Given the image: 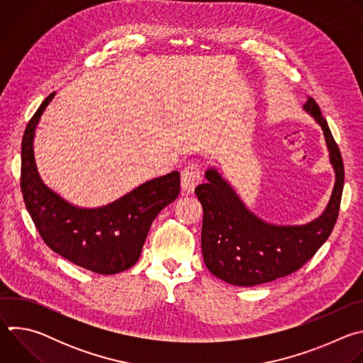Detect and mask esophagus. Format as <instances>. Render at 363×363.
<instances>
[{
    "label": "esophagus",
    "instance_id": "1",
    "mask_svg": "<svg viewBox=\"0 0 363 363\" xmlns=\"http://www.w3.org/2000/svg\"><path fill=\"white\" fill-rule=\"evenodd\" d=\"M201 181V169L196 165H189L181 172V186L185 194L194 192L195 186Z\"/></svg>",
    "mask_w": 363,
    "mask_h": 363
}]
</instances>
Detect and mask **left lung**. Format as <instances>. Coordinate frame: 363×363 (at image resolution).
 Masks as SVG:
<instances>
[{"mask_svg":"<svg viewBox=\"0 0 363 363\" xmlns=\"http://www.w3.org/2000/svg\"><path fill=\"white\" fill-rule=\"evenodd\" d=\"M303 111L322 128L335 185L323 213L306 224H272L255 216L216 167L195 188L202 205L203 263L216 277L234 286H257L289 276L312 258L329 238L339 214L345 169L340 150L318 103L307 97Z\"/></svg>","mask_w":363,"mask_h":363,"instance_id":"obj_1","label":"left lung"}]
</instances>
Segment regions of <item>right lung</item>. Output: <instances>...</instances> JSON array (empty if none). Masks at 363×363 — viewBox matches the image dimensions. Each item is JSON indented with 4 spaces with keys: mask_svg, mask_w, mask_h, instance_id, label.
Instances as JSON below:
<instances>
[{
    "mask_svg": "<svg viewBox=\"0 0 363 363\" xmlns=\"http://www.w3.org/2000/svg\"><path fill=\"white\" fill-rule=\"evenodd\" d=\"M50 94L28 122L21 143V191L44 242L73 264L97 274H118L136 264L157 216L179 195V172L149 179L121 198L86 208L48 188L37 169L34 136Z\"/></svg>",
    "mask_w": 363,
    "mask_h": 363,
    "instance_id": "right-lung-1",
    "label": "right lung"
}]
</instances>
